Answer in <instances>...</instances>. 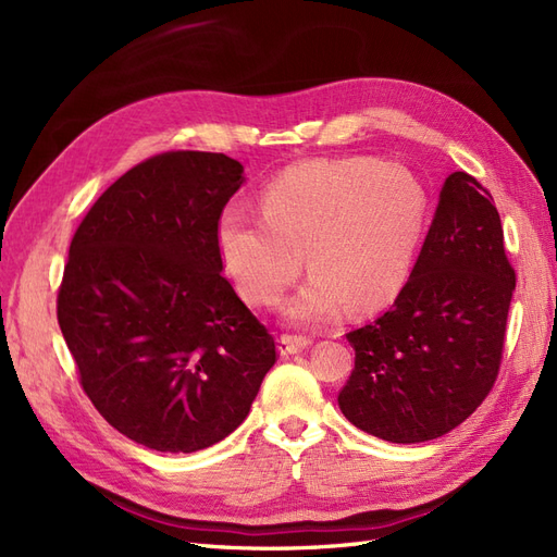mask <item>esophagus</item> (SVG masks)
Listing matches in <instances>:
<instances>
[{
	"label": "esophagus",
	"instance_id": "34e87169",
	"mask_svg": "<svg viewBox=\"0 0 557 557\" xmlns=\"http://www.w3.org/2000/svg\"><path fill=\"white\" fill-rule=\"evenodd\" d=\"M311 344H313L311 336L281 334V336H278V352H281V356H295V352L309 348Z\"/></svg>",
	"mask_w": 557,
	"mask_h": 557
}]
</instances>
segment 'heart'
I'll use <instances>...</instances> for the list:
<instances>
[{
  "instance_id": "1",
  "label": "heart",
  "mask_w": 557,
  "mask_h": 557,
  "mask_svg": "<svg viewBox=\"0 0 557 557\" xmlns=\"http://www.w3.org/2000/svg\"><path fill=\"white\" fill-rule=\"evenodd\" d=\"M425 185L399 164L374 158L307 160L281 172L262 193V214L227 207L215 246L237 290L274 307L307 269L313 274L285 313L315 325L391 307L407 285L423 239Z\"/></svg>"
}]
</instances>
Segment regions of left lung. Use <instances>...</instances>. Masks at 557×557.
Wrapping results in <instances>:
<instances>
[{
    "label": "left lung",
    "instance_id": "8db88e82",
    "mask_svg": "<svg viewBox=\"0 0 557 557\" xmlns=\"http://www.w3.org/2000/svg\"><path fill=\"white\" fill-rule=\"evenodd\" d=\"M491 199L474 176L450 174L393 309L346 334L356 369L339 409L362 432L393 444L430 442L493 391L516 272Z\"/></svg>",
    "mask_w": 557,
    "mask_h": 557
}]
</instances>
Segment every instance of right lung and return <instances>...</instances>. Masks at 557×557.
I'll use <instances>...</instances> for the list:
<instances>
[{
  "label": "right lung",
  "mask_w": 557,
  "mask_h": 557,
  "mask_svg": "<svg viewBox=\"0 0 557 557\" xmlns=\"http://www.w3.org/2000/svg\"><path fill=\"white\" fill-rule=\"evenodd\" d=\"M244 166L172 150L132 166L78 225L58 323L83 391L127 440L195 453L237 430L274 336L221 274L218 215Z\"/></svg>",
  "instance_id": "add662e5"
}]
</instances>
